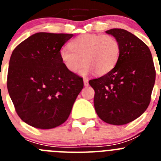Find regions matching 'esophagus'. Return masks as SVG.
I'll return each mask as SVG.
<instances>
[{
  "instance_id": "esophagus-1",
  "label": "esophagus",
  "mask_w": 161,
  "mask_h": 161,
  "mask_svg": "<svg viewBox=\"0 0 161 161\" xmlns=\"http://www.w3.org/2000/svg\"><path fill=\"white\" fill-rule=\"evenodd\" d=\"M84 85H85V86H88L89 85V80L87 78L84 79Z\"/></svg>"
}]
</instances>
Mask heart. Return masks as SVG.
Returning a JSON list of instances; mask_svg holds the SVG:
<instances>
[{
    "label": "heart",
    "mask_w": 161,
    "mask_h": 161,
    "mask_svg": "<svg viewBox=\"0 0 161 161\" xmlns=\"http://www.w3.org/2000/svg\"><path fill=\"white\" fill-rule=\"evenodd\" d=\"M69 47L61 48L59 57L69 72L77 73L83 63L81 72H93L102 76L113 69L119 60L120 44L117 38L109 35L85 34L76 37Z\"/></svg>",
    "instance_id": "b5f03b06"
}]
</instances>
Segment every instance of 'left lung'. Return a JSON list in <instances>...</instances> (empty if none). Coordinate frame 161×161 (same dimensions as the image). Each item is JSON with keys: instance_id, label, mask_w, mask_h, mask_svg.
Listing matches in <instances>:
<instances>
[{"instance_id": "8db88e82", "label": "left lung", "mask_w": 161, "mask_h": 161, "mask_svg": "<svg viewBox=\"0 0 161 161\" xmlns=\"http://www.w3.org/2000/svg\"><path fill=\"white\" fill-rule=\"evenodd\" d=\"M107 34L120 44L119 60L113 69L89 81L95 91L98 117L112 125H124L139 118L148 107L156 80V69L148 47L123 29Z\"/></svg>"}]
</instances>
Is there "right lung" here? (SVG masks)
Here are the masks:
<instances>
[{
  "label": "right lung",
  "instance_id": "1",
  "mask_svg": "<svg viewBox=\"0 0 161 161\" xmlns=\"http://www.w3.org/2000/svg\"><path fill=\"white\" fill-rule=\"evenodd\" d=\"M72 36L36 33L13 51L7 88L17 114L30 126L51 129L63 124L83 89V79L69 72L59 57Z\"/></svg>",
  "mask_w": 161,
  "mask_h": 161
}]
</instances>
